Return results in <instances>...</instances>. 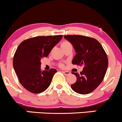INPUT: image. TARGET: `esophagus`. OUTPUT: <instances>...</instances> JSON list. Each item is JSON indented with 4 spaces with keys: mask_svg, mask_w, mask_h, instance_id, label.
Returning <instances> with one entry per match:
<instances>
[{
    "mask_svg": "<svg viewBox=\"0 0 122 122\" xmlns=\"http://www.w3.org/2000/svg\"><path fill=\"white\" fill-rule=\"evenodd\" d=\"M62 73H63L66 76H68V75H70V72L67 71H62Z\"/></svg>",
    "mask_w": 122,
    "mask_h": 122,
    "instance_id": "34e87169",
    "label": "esophagus"
}]
</instances>
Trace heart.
Returning a JSON list of instances; mask_svg holds the SVG:
<instances>
[{
	"mask_svg": "<svg viewBox=\"0 0 122 122\" xmlns=\"http://www.w3.org/2000/svg\"><path fill=\"white\" fill-rule=\"evenodd\" d=\"M68 43H70L69 42H67V41H64V42H62V43H61V47L64 46L68 44ZM61 67H62V66H63V65H62V64H61Z\"/></svg>",
	"mask_w": 122,
	"mask_h": 122,
	"instance_id": "b5f03b06",
	"label": "heart"
}]
</instances>
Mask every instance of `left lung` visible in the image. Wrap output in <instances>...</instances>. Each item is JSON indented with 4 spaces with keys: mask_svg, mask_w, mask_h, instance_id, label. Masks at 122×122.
<instances>
[{
    "mask_svg": "<svg viewBox=\"0 0 122 122\" xmlns=\"http://www.w3.org/2000/svg\"><path fill=\"white\" fill-rule=\"evenodd\" d=\"M64 37L73 45L76 52L72 64L83 66L80 74L72 73L77 80L71 87L78 94H89L103 80L108 67L107 54L100 42L94 38L81 35H67Z\"/></svg>",
    "mask_w": 122,
    "mask_h": 122,
    "instance_id": "1",
    "label": "left lung"
}]
</instances>
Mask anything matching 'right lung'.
<instances>
[{"label": "right lung", "instance_id": "add662e5", "mask_svg": "<svg viewBox=\"0 0 122 122\" xmlns=\"http://www.w3.org/2000/svg\"><path fill=\"white\" fill-rule=\"evenodd\" d=\"M62 38V35L37 36L25 40L16 49L13 66L19 81L25 89L39 94L49 86L57 71L41 70V59L46 57Z\"/></svg>", "mask_w": 122, "mask_h": 122}]
</instances>
